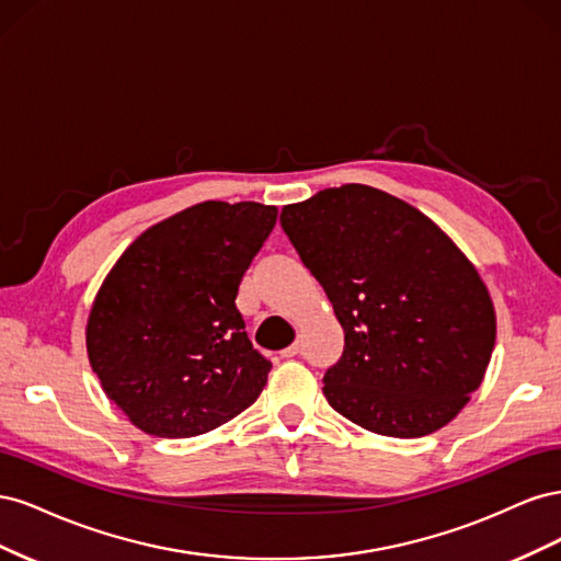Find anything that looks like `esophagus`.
Wrapping results in <instances>:
<instances>
[{"label":"esophagus","mask_w":561,"mask_h":561,"mask_svg":"<svg viewBox=\"0 0 561 561\" xmlns=\"http://www.w3.org/2000/svg\"><path fill=\"white\" fill-rule=\"evenodd\" d=\"M297 353H299V344H293V346H287L285 351H280L283 358H295Z\"/></svg>","instance_id":"34e87169"}]
</instances>
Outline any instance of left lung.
<instances>
[{
	"label": "left lung",
	"mask_w": 561,
	"mask_h": 561,
	"mask_svg": "<svg viewBox=\"0 0 561 561\" xmlns=\"http://www.w3.org/2000/svg\"><path fill=\"white\" fill-rule=\"evenodd\" d=\"M344 328L322 381L334 410L388 437L431 435L480 388L496 342L486 285L431 217L367 184L280 213Z\"/></svg>",
	"instance_id": "obj_1"
}]
</instances>
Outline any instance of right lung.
<instances>
[{"label":"right lung","mask_w":561,"mask_h":561,"mask_svg":"<svg viewBox=\"0 0 561 561\" xmlns=\"http://www.w3.org/2000/svg\"><path fill=\"white\" fill-rule=\"evenodd\" d=\"M276 206L203 201L149 227L100 285L87 325L91 367L133 426L194 437L260 398L271 363L236 309Z\"/></svg>","instance_id":"right-lung-1"}]
</instances>
